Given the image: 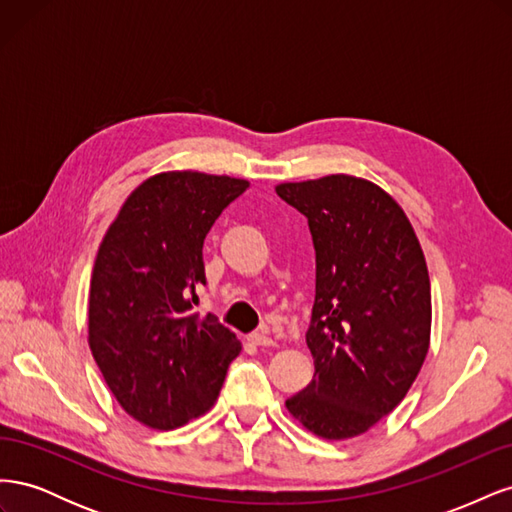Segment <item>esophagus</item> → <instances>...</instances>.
I'll return each instance as SVG.
<instances>
[{"mask_svg": "<svg viewBox=\"0 0 512 512\" xmlns=\"http://www.w3.org/2000/svg\"><path fill=\"white\" fill-rule=\"evenodd\" d=\"M250 342L254 344V346H273V339L269 337V333H267V329H258V331H254L250 337Z\"/></svg>", "mask_w": 512, "mask_h": 512, "instance_id": "esophagus-1", "label": "esophagus"}]
</instances>
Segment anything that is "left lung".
<instances>
[{
    "instance_id": "8db88e82",
    "label": "left lung",
    "mask_w": 512,
    "mask_h": 512,
    "mask_svg": "<svg viewBox=\"0 0 512 512\" xmlns=\"http://www.w3.org/2000/svg\"><path fill=\"white\" fill-rule=\"evenodd\" d=\"M316 250L305 342L314 380L286 408L316 436L346 440L406 397L429 350L431 286L406 213L371 181L329 175L275 188Z\"/></svg>"
}]
</instances>
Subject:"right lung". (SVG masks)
<instances>
[{"label": "right lung", "instance_id": "right-lung-1", "mask_svg": "<svg viewBox=\"0 0 512 512\" xmlns=\"http://www.w3.org/2000/svg\"><path fill=\"white\" fill-rule=\"evenodd\" d=\"M247 181L192 170L147 179L128 196L96 256L89 348L121 408L153 429L205 414L241 342L194 312L203 243Z\"/></svg>", "mask_w": 512, "mask_h": 512}]
</instances>
